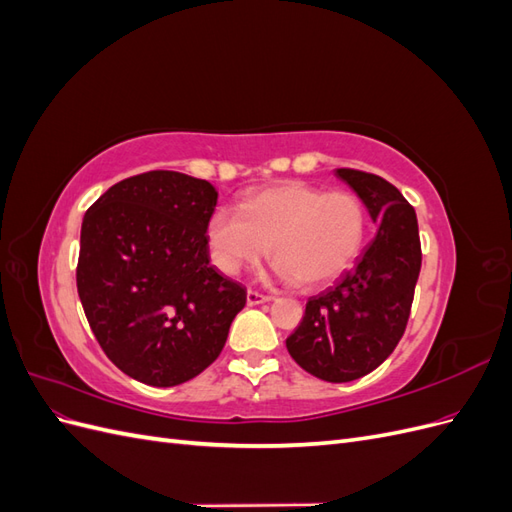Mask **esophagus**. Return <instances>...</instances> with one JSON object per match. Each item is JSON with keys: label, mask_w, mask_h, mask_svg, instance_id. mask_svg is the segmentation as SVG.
I'll return each mask as SVG.
<instances>
[{"label": "esophagus", "mask_w": 512, "mask_h": 512, "mask_svg": "<svg viewBox=\"0 0 512 512\" xmlns=\"http://www.w3.org/2000/svg\"><path fill=\"white\" fill-rule=\"evenodd\" d=\"M271 297L269 294H262L258 290H247V305H260V303H269Z\"/></svg>", "instance_id": "1"}]
</instances>
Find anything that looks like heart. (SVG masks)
<instances>
[{"mask_svg":"<svg viewBox=\"0 0 512 512\" xmlns=\"http://www.w3.org/2000/svg\"><path fill=\"white\" fill-rule=\"evenodd\" d=\"M365 232L367 209L356 194L282 181L245 196L239 211H213L207 241L215 267L226 275L254 265L271 245L284 280L318 288L352 265Z\"/></svg>","mask_w":512,"mask_h":512,"instance_id":"obj_1","label":"heart"}]
</instances>
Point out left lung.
<instances>
[{
	"instance_id": "left-lung-1",
	"label": "left lung",
	"mask_w": 512,
	"mask_h": 512,
	"mask_svg": "<svg viewBox=\"0 0 512 512\" xmlns=\"http://www.w3.org/2000/svg\"><path fill=\"white\" fill-rule=\"evenodd\" d=\"M335 175L363 200L378 232L335 286L307 301L286 348L312 376L350 382L374 371L399 344L423 254L414 207L393 183L354 168Z\"/></svg>"
}]
</instances>
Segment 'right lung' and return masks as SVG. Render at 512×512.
<instances>
[{"mask_svg": "<svg viewBox=\"0 0 512 512\" xmlns=\"http://www.w3.org/2000/svg\"><path fill=\"white\" fill-rule=\"evenodd\" d=\"M218 192L149 170L108 188L81 226L76 288L100 348L123 374L177 386L218 359L247 292L209 265Z\"/></svg>", "mask_w": 512, "mask_h": 512, "instance_id": "1", "label": "right lung"}]
</instances>
